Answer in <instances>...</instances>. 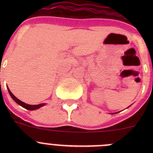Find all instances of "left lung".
I'll return each mask as SVG.
<instances>
[{"mask_svg": "<svg viewBox=\"0 0 153 153\" xmlns=\"http://www.w3.org/2000/svg\"><path fill=\"white\" fill-rule=\"evenodd\" d=\"M111 114H115V113H111Z\"/></svg>", "mask_w": 153, "mask_h": 153, "instance_id": "8db88e82", "label": "left lung"}]
</instances>
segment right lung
<instances>
[{
    "label": "right lung",
    "instance_id": "right-lung-1",
    "mask_svg": "<svg viewBox=\"0 0 153 153\" xmlns=\"http://www.w3.org/2000/svg\"><path fill=\"white\" fill-rule=\"evenodd\" d=\"M7 89H8L9 93H10V96L12 97V99H13L14 101H15V102H16L17 104H18V105L21 106H22V107L25 108V109H28V110H35V109H39V108H41V106H44L46 105V104H44H44H37V105H30V104H26V103L23 102V101H20V100L18 99V98H17L16 97H15V95H14L12 93V92H11V91L10 90V89H9L8 87H7Z\"/></svg>",
    "mask_w": 153,
    "mask_h": 153
}]
</instances>
